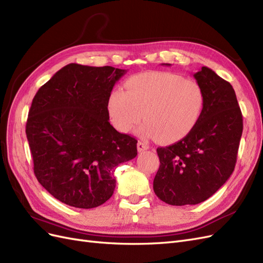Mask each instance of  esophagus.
I'll list each match as a JSON object with an SVG mask.
<instances>
[{"label": "esophagus", "instance_id": "obj_1", "mask_svg": "<svg viewBox=\"0 0 263 263\" xmlns=\"http://www.w3.org/2000/svg\"><path fill=\"white\" fill-rule=\"evenodd\" d=\"M149 148H150L149 144H148V142H146V141L140 140V141L137 142V149H138L139 153H141V151H144V150H147Z\"/></svg>", "mask_w": 263, "mask_h": 263}]
</instances>
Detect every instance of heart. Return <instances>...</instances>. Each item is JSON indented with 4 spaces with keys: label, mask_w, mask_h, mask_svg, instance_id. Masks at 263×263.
I'll return each instance as SVG.
<instances>
[{
    "label": "heart",
    "mask_w": 263,
    "mask_h": 263,
    "mask_svg": "<svg viewBox=\"0 0 263 263\" xmlns=\"http://www.w3.org/2000/svg\"><path fill=\"white\" fill-rule=\"evenodd\" d=\"M127 90L109 92L107 109L121 132H129L144 116L142 132L161 142L183 138L200 121L205 106L203 86L173 72H145L129 78Z\"/></svg>",
    "instance_id": "1"
}]
</instances>
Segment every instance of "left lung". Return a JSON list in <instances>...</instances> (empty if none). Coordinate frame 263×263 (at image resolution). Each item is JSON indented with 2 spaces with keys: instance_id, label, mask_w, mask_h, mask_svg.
I'll return each mask as SVG.
<instances>
[{
  "instance_id": "1",
  "label": "left lung",
  "mask_w": 263,
  "mask_h": 263,
  "mask_svg": "<svg viewBox=\"0 0 263 263\" xmlns=\"http://www.w3.org/2000/svg\"><path fill=\"white\" fill-rule=\"evenodd\" d=\"M193 76L205 92L200 121L184 138L157 149L160 166L154 191L161 201L176 206L206 201L229 179L243 128L232 84L208 67Z\"/></svg>"
}]
</instances>
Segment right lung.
I'll use <instances>...</instances> for the list:
<instances>
[{
    "instance_id": "1",
    "label": "right lung",
    "mask_w": 263,
    "mask_h": 263,
    "mask_svg": "<svg viewBox=\"0 0 263 263\" xmlns=\"http://www.w3.org/2000/svg\"><path fill=\"white\" fill-rule=\"evenodd\" d=\"M126 70L70 63L33 99L26 136L38 182L67 205L93 209L113 195L114 171L137 139L109 124L107 98Z\"/></svg>"
}]
</instances>
